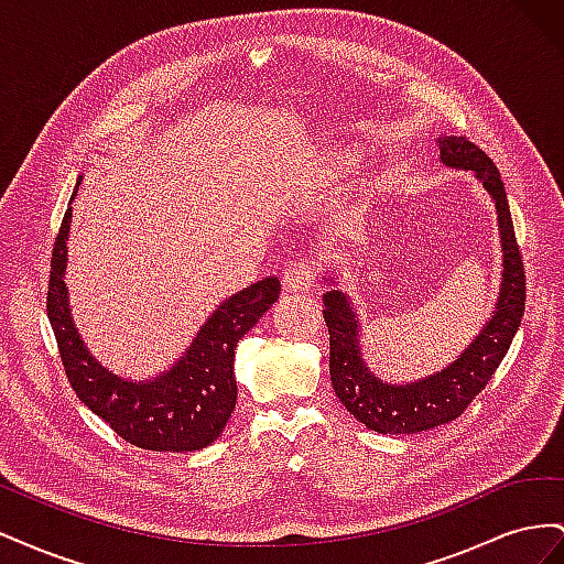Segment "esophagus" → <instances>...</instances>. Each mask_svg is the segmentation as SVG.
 <instances>
[{
	"mask_svg": "<svg viewBox=\"0 0 564 564\" xmlns=\"http://www.w3.org/2000/svg\"><path fill=\"white\" fill-rule=\"evenodd\" d=\"M282 284L286 292H299V294H305L311 292V289L315 286V265L305 263V261H294L289 263L282 272Z\"/></svg>",
	"mask_w": 564,
	"mask_h": 564,
	"instance_id": "34e87169",
	"label": "esophagus"
}]
</instances>
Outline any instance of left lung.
<instances>
[{
	"label": "left lung",
	"instance_id": "8db88e82",
	"mask_svg": "<svg viewBox=\"0 0 564 564\" xmlns=\"http://www.w3.org/2000/svg\"><path fill=\"white\" fill-rule=\"evenodd\" d=\"M437 145L442 164L473 172L497 204L503 251L501 292L491 319L458 355V360L404 386H390L373 377L362 362L360 322L350 299L338 289L324 294L322 313L329 327V373L336 398L357 421L383 435L421 433L464 414L501 365L524 315V265L497 164L466 135H442Z\"/></svg>",
	"mask_w": 564,
	"mask_h": 564
}]
</instances>
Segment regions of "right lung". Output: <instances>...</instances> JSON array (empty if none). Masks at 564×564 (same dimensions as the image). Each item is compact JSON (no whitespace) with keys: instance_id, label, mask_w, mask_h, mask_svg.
<instances>
[{"instance_id":"add662e5","label":"right lung","mask_w":564,"mask_h":564,"mask_svg":"<svg viewBox=\"0 0 564 564\" xmlns=\"http://www.w3.org/2000/svg\"><path fill=\"white\" fill-rule=\"evenodd\" d=\"M70 218L73 207H67L51 251L46 313L63 369L77 398L119 437L141 449L195 452L212 445L224 433L237 402V340L278 301L280 280L265 278L220 303L197 332L193 346L162 377L148 381L119 379L96 362L70 315L63 282Z\"/></svg>"}]
</instances>
